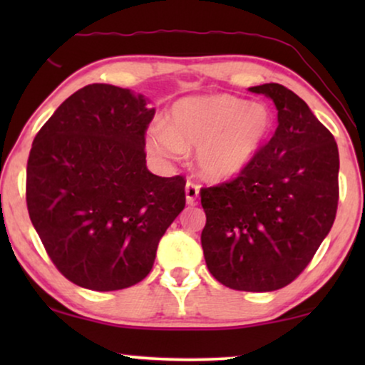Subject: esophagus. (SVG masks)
Wrapping results in <instances>:
<instances>
[{
    "label": "esophagus",
    "mask_w": 365,
    "mask_h": 365,
    "mask_svg": "<svg viewBox=\"0 0 365 365\" xmlns=\"http://www.w3.org/2000/svg\"><path fill=\"white\" fill-rule=\"evenodd\" d=\"M197 196H199V186L196 182L187 181L186 182V201H187V204L194 206V204H196V201H197Z\"/></svg>",
    "instance_id": "1"
}]
</instances>
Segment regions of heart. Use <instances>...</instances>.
<instances>
[{
  "label": "heart",
  "instance_id": "obj_1",
  "mask_svg": "<svg viewBox=\"0 0 365 365\" xmlns=\"http://www.w3.org/2000/svg\"><path fill=\"white\" fill-rule=\"evenodd\" d=\"M272 116L262 104L224 96L184 98L171 109L169 124L154 123L148 151L159 159H176L197 148V168L211 179L236 176L247 166L271 131Z\"/></svg>",
  "mask_w": 365,
  "mask_h": 365
}]
</instances>
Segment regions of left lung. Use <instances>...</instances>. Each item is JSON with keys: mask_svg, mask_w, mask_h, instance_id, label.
Returning a JSON list of instances; mask_svg holds the SVG:
<instances>
[{"mask_svg": "<svg viewBox=\"0 0 365 365\" xmlns=\"http://www.w3.org/2000/svg\"><path fill=\"white\" fill-rule=\"evenodd\" d=\"M249 91L272 99L277 128L239 176L201 189V244L214 279L234 291L269 292L291 284L331 231L339 151L291 89L267 83Z\"/></svg>", "mask_w": 365, "mask_h": 365, "instance_id": "obj_1", "label": "left lung"}]
</instances>
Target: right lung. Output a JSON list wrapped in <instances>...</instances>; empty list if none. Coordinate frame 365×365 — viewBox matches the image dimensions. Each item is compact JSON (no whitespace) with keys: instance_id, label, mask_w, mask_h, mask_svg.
Here are the masks:
<instances>
[{"instance_id":"right-lung-1","label":"right lung","mask_w":365,"mask_h":365,"mask_svg":"<svg viewBox=\"0 0 365 365\" xmlns=\"http://www.w3.org/2000/svg\"><path fill=\"white\" fill-rule=\"evenodd\" d=\"M154 113L141 94L94 83L71 94L34 138L29 219L58 271L79 287L104 292L141 282L186 206L182 176L146 168Z\"/></svg>"}]
</instances>
